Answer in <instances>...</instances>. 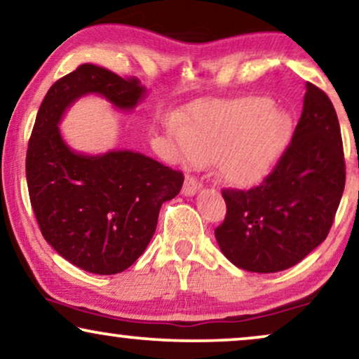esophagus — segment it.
Instances as JSON below:
<instances>
[{
  "instance_id": "esophagus-1",
  "label": "esophagus",
  "mask_w": 359,
  "mask_h": 359,
  "mask_svg": "<svg viewBox=\"0 0 359 359\" xmlns=\"http://www.w3.org/2000/svg\"><path fill=\"white\" fill-rule=\"evenodd\" d=\"M201 180L197 179V177L194 175H187L185 177V182H184V189H182V194L184 195H195L198 192V189H201Z\"/></svg>"
}]
</instances>
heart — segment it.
<instances>
[{"mask_svg":"<svg viewBox=\"0 0 359 359\" xmlns=\"http://www.w3.org/2000/svg\"><path fill=\"white\" fill-rule=\"evenodd\" d=\"M288 134L287 112L269 97L250 96L195 109L177 135L185 161H215L225 182L250 187L269 174Z\"/></svg>","mask_w":359,"mask_h":359,"instance_id":"heart-1","label":"heart"}]
</instances>
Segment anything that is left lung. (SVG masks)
Returning <instances> with one entry per match:
<instances>
[{
    "label": "left lung",
    "instance_id": "1",
    "mask_svg": "<svg viewBox=\"0 0 359 359\" xmlns=\"http://www.w3.org/2000/svg\"><path fill=\"white\" fill-rule=\"evenodd\" d=\"M344 180L337 111L323 90L306 83L300 121L273 170L250 190H222L226 215L215 229L222 253L257 273L297 265L328 237Z\"/></svg>",
    "mask_w": 359,
    "mask_h": 359
}]
</instances>
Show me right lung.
I'll return each mask as SVG.
<instances>
[{"instance_id":"1","label":"right lung","mask_w":359,"mask_h":359,"mask_svg":"<svg viewBox=\"0 0 359 359\" xmlns=\"http://www.w3.org/2000/svg\"><path fill=\"white\" fill-rule=\"evenodd\" d=\"M93 93L124 111L146 96L139 79L96 65H81L56 81L36 116L26 180L44 240L72 265L114 275L146 250L162 203L180 192L184 174L133 151H71L57 124L76 99Z\"/></svg>"}]
</instances>
